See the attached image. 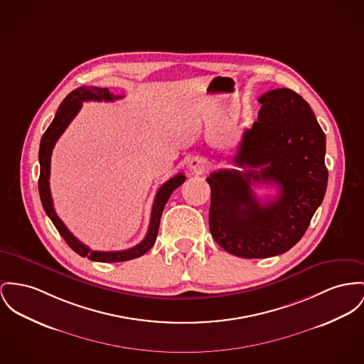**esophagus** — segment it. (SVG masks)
Returning <instances> with one entry per match:
<instances>
[{"mask_svg": "<svg viewBox=\"0 0 364 364\" xmlns=\"http://www.w3.org/2000/svg\"><path fill=\"white\" fill-rule=\"evenodd\" d=\"M189 167H191V170H192V172H194V173H201V172H204V170H205V163H204L203 159L194 157V159L191 160Z\"/></svg>", "mask_w": 364, "mask_h": 364, "instance_id": "34e87169", "label": "esophagus"}]
</instances>
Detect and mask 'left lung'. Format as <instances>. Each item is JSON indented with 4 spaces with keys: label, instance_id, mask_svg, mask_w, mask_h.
I'll use <instances>...</instances> for the list:
<instances>
[{
    "label": "left lung",
    "instance_id": "left-lung-1",
    "mask_svg": "<svg viewBox=\"0 0 364 364\" xmlns=\"http://www.w3.org/2000/svg\"><path fill=\"white\" fill-rule=\"evenodd\" d=\"M258 102V122L244 131L233 157L244 171L219 170L207 178L211 235L240 258L280 255L299 242L328 179L326 135L309 103L289 88L272 90ZM252 183L276 184L279 194L261 205Z\"/></svg>",
    "mask_w": 364,
    "mask_h": 364
}]
</instances>
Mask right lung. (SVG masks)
Instances as JSON below:
<instances>
[{
    "instance_id": "1",
    "label": "right lung",
    "mask_w": 364,
    "mask_h": 364,
    "mask_svg": "<svg viewBox=\"0 0 364 364\" xmlns=\"http://www.w3.org/2000/svg\"><path fill=\"white\" fill-rule=\"evenodd\" d=\"M122 97H114L113 94L109 92L107 88H97V87H80L77 90L72 91L68 97L63 99L60 103L53 122H50L47 131L44 132L40 144V151H38V160H40V179H38V192L41 197L43 207L47 213L49 219L60 233V236L65 239V242L69 244V247L75 251L81 257H88L91 261L95 262H124L129 261L134 258H139L144 254H146L156 242L157 239V232L160 226V219L163 210L166 207V203L168 201L172 192L179 188L186 176L183 173H178L168 179L156 194L153 208H151V217H150V223L149 229L146 233L145 239L135 247H131L128 250L122 251H92L90 247L80 242L73 233L69 232V229L65 226L62 219L59 218L55 213L53 208V201L50 196V189H49V173H50V154L52 149L56 144V141L60 138L63 131L68 128V125L72 122L75 114L80 112L82 102L85 100H105V102H112L116 99H120Z\"/></svg>"
}]
</instances>
